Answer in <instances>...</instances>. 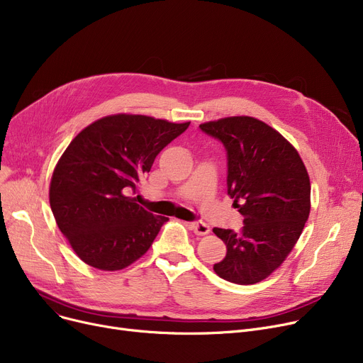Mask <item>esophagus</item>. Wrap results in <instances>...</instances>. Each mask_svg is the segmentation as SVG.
Listing matches in <instances>:
<instances>
[{"mask_svg": "<svg viewBox=\"0 0 363 363\" xmlns=\"http://www.w3.org/2000/svg\"><path fill=\"white\" fill-rule=\"evenodd\" d=\"M189 226H191V230L197 234V235H206L211 233V226L207 223L201 222V220H196V222H189Z\"/></svg>", "mask_w": 363, "mask_h": 363, "instance_id": "34e87169", "label": "esophagus"}]
</instances>
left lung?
Wrapping results in <instances>:
<instances>
[{
  "instance_id": "obj_1",
  "label": "left lung",
  "mask_w": 363,
  "mask_h": 363,
  "mask_svg": "<svg viewBox=\"0 0 363 363\" xmlns=\"http://www.w3.org/2000/svg\"><path fill=\"white\" fill-rule=\"evenodd\" d=\"M200 129L223 144L228 194L244 216L240 233L213 228L226 245L213 269L230 282L256 284L281 266L309 218L308 170L279 132L255 118H225Z\"/></svg>"
}]
</instances>
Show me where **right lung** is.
I'll return each instance as SVG.
<instances>
[{"label": "right lung", "mask_w": 363, "mask_h": 363, "mask_svg": "<svg viewBox=\"0 0 363 363\" xmlns=\"http://www.w3.org/2000/svg\"><path fill=\"white\" fill-rule=\"evenodd\" d=\"M189 126L141 114H113L86 126L57 163L50 206L74 253L101 271L138 260L169 219L130 197L156 156Z\"/></svg>", "instance_id": "right-lung-1"}]
</instances>
